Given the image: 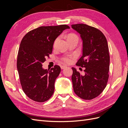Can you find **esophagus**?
<instances>
[{"label": "esophagus", "instance_id": "1", "mask_svg": "<svg viewBox=\"0 0 128 128\" xmlns=\"http://www.w3.org/2000/svg\"><path fill=\"white\" fill-rule=\"evenodd\" d=\"M66 68H67V66H61V69H64Z\"/></svg>", "mask_w": 128, "mask_h": 128}]
</instances>
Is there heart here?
I'll return each instance as SVG.
<instances>
[{
	"label": "heart",
	"instance_id": "b5f03b06",
	"mask_svg": "<svg viewBox=\"0 0 128 128\" xmlns=\"http://www.w3.org/2000/svg\"><path fill=\"white\" fill-rule=\"evenodd\" d=\"M72 38H77V37L76 35H75V34H69V35L68 36L67 40H70V39H72ZM77 39H78V38H77ZM59 38H58L57 39L55 40L54 43V46L56 45L58 42L59 41ZM62 60L66 63H69L71 61V59H70V57H64V58H63Z\"/></svg>",
	"mask_w": 128,
	"mask_h": 128
}]
</instances>
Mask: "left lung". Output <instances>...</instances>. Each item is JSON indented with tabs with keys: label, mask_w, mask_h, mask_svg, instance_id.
I'll list each match as a JSON object with an SVG mask.
<instances>
[{
	"label": "left lung",
	"mask_w": 128,
	"mask_h": 128,
	"mask_svg": "<svg viewBox=\"0 0 128 128\" xmlns=\"http://www.w3.org/2000/svg\"><path fill=\"white\" fill-rule=\"evenodd\" d=\"M83 41L82 56L76 65L85 68L82 75L72 67V80L75 94L84 100L98 96L106 88L109 77L110 58L107 41L102 32L85 24L72 25Z\"/></svg>",
	"instance_id": "8db88e82"
}]
</instances>
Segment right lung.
Returning <instances> with one entry per match:
<instances>
[{"instance_id": "right-lung-1", "label": "right lung", "mask_w": 128, "mask_h": 128, "mask_svg": "<svg viewBox=\"0 0 128 128\" xmlns=\"http://www.w3.org/2000/svg\"><path fill=\"white\" fill-rule=\"evenodd\" d=\"M69 28L67 25L42 26L28 32L21 40L17 69L23 91L34 101L46 102L53 94L60 67L56 65L48 70L42 68V64L52 53L56 38Z\"/></svg>"}]
</instances>
